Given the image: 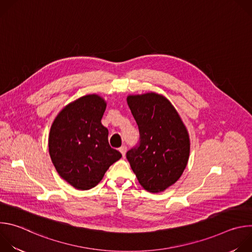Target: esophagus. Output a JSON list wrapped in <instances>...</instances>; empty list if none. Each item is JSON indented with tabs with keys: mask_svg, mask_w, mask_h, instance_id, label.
I'll use <instances>...</instances> for the list:
<instances>
[{
	"mask_svg": "<svg viewBox=\"0 0 252 252\" xmlns=\"http://www.w3.org/2000/svg\"><path fill=\"white\" fill-rule=\"evenodd\" d=\"M120 152H121V154L123 155V157L125 158V157H126V146L121 147V148H120Z\"/></svg>",
	"mask_w": 252,
	"mask_h": 252,
	"instance_id": "obj_1",
	"label": "esophagus"
}]
</instances>
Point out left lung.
I'll return each instance as SVG.
<instances>
[{"mask_svg":"<svg viewBox=\"0 0 252 252\" xmlns=\"http://www.w3.org/2000/svg\"><path fill=\"white\" fill-rule=\"evenodd\" d=\"M127 104L139 130L138 145L126 158L140 186L160 192L182 176L189 158V136L170 101L156 93L128 95Z\"/></svg>","mask_w":252,"mask_h":252,"instance_id":"obj_1","label":"left lung"}]
</instances>
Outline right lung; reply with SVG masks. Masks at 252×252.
Segmentation results:
<instances>
[{
    "mask_svg": "<svg viewBox=\"0 0 252 252\" xmlns=\"http://www.w3.org/2000/svg\"><path fill=\"white\" fill-rule=\"evenodd\" d=\"M105 106L97 94L82 96L64 106L51 126V159L60 176L77 189L94 188L122 158L109 145V130L100 123Z\"/></svg>",
    "mask_w": 252,
    "mask_h": 252,
    "instance_id": "right-lung-1",
    "label": "right lung"
}]
</instances>
